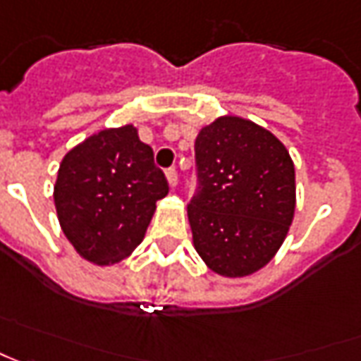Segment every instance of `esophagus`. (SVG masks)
Instances as JSON below:
<instances>
[{
    "instance_id": "obj_1",
    "label": "esophagus",
    "mask_w": 361,
    "mask_h": 361,
    "mask_svg": "<svg viewBox=\"0 0 361 361\" xmlns=\"http://www.w3.org/2000/svg\"><path fill=\"white\" fill-rule=\"evenodd\" d=\"M166 180H169L171 188H176V185H178V173H176V169H169L166 171Z\"/></svg>"
}]
</instances>
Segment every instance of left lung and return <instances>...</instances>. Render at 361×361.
Listing matches in <instances>:
<instances>
[{
  "label": "left lung",
  "instance_id": "1",
  "mask_svg": "<svg viewBox=\"0 0 361 361\" xmlns=\"http://www.w3.org/2000/svg\"><path fill=\"white\" fill-rule=\"evenodd\" d=\"M195 161L188 222L198 256L220 276H250L274 258L294 219L290 152L264 127L226 115L200 129Z\"/></svg>",
  "mask_w": 361,
  "mask_h": 361
}]
</instances>
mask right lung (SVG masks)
<instances>
[{"label":"right lung","instance_id":"add662e5","mask_svg":"<svg viewBox=\"0 0 361 361\" xmlns=\"http://www.w3.org/2000/svg\"><path fill=\"white\" fill-rule=\"evenodd\" d=\"M166 195L152 149L133 125L99 130L73 147L53 190L63 234L99 266L117 264L141 244L157 200Z\"/></svg>","mask_w":361,"mask_h":361}]
</instances>
